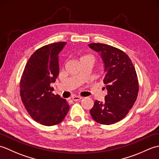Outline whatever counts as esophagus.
<instances>
[{"label": "esophagus", "instance_id": "34e87169", "mask_svg": "<svg viewBox=\"0 0 159 159\" xmlns=\"http://www.w3.org/2000/svg\"><path fill=\"white\" fill-rule=\"evenodd\" d=\"M83 98L82 97H80V96H73L72 97V100H74V101H79V100H80Z\"/></svg>", "mask_w": 159, "mask_h": 159}]
</instances>
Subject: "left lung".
<instances>
[{"mask_svg": "<svg viewBox=\"0 0 159 159\" xmlns=\"http://www.w3.org/2000/svg\"><path fill=\"white\" fill-rule=\"evenodd\" d=\"M89 46L100 53L105 72L104 88L108 92L104 102L95 101L91 116L100 124H113L126 116L137 100L139 82L136 70L122 50L100 43H89Z\"/></svg>", "mask_w": 159, "mask_h": 159, "instance_id": "obj_1", "label": "left lung"}]
</instances>
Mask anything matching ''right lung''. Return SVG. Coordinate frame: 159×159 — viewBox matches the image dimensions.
Instances as JSON below:
<instances>
[{"instance_id": "1", "label": "right lung", "mask_w": 159, "mask_h": 159, "mask_svg": "<svg viewBox=\"0 0 159 159\" xmlns=\"http://www.w3.org/2000/svg\"><path fill=\"white\" fill-rule=\"evenodd\" d=\"M65 42L38 49L26 63L20 82V96L25 109L37 122L47 126L64 120L70 106L66 100L52 93L50 84L59 75V53Z\"/></svg>"}]
</instances>
